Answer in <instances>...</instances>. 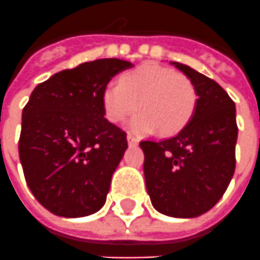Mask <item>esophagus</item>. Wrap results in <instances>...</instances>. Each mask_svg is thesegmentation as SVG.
<instances>
[{"mask_svg": "<svg viewBox=\"0 0 260 260\" xmlns=\"http://www.w3.org/2000/svg\"><path fill=\"white\" fill-rule=\"evenodd\" d=\"M127 143H128L130 146H136V144L139 143V139L134 137L133 134H127Z\"/></svg>", "mask_w": 260, "mask_h": 260, "instance_id": "obj_1", "label": "esophagus"}]
</instances>
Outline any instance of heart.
<instances>
[{"mask_svg": "<svg viewBox=\"0 0 260 260\" xmlns=\"http://www.w3.org/2000/svg\"><path fill=\"white\" fill-rule=\"evenodd\" d=\"M197 89L181 73L147 63L126 73L120 83H109L102 94L105 116L119 123L141 109L130 120V128L139 134L158 132L174 134L191 120L197 107Z\"/></svg>", "mask_w": 260, "mask_h": 260, "instance_id": "b5f03b06", "label": "heart"}]
</instances>
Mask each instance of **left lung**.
Instances as JSON below:
<instances>
[{
  "instance_id": "8db88e82",
  "label": "left lung",
  "mask_w": 260,
  "mask_h": 260,
  "mask_svg": "<svg viewBox=\"0 0 260 260\" xmlns=\"http://www.w3.org/2000/svg\"><path fill=\"white\" fill-rule=\"evenodd\" d=\"M197 89V107L178 133L140 141L153 207L174 218H195L222 198L235 173L238 139L234 100L215 80L171 62Z\"/></svg>"
}]
</instances>
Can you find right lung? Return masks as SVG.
Listing matches in <instances>:
<instances>
[{
  "label": "right lung",
  "instance_id": "obj_1",
  "mask_svg": "<svg viewBox=\"0 0 260 260\" xmlns=\"http://www.w3.org/2000/svg\"><path fill=\"white\" fill-rule=\"evenodd\" d=\"M132 66L96 59L55 73L31 93L18 153L31 192L52 214L79 218L105 205L127 137L105 117L102 94L114 75Z\"/></svg>",
  "mask_w": 260,
  "mask_h": 260
}]
</instances>
